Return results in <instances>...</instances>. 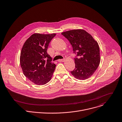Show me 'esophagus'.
<instances>
[{"label":"esophagus","mask_w":122,"mask_h":122,"mask_svg":"<svg viewBox=\"0 0 122 122\" xmlns=\"http://www.w3.org/2000/svg\"><path fill=\"white\" fill-rule=\"evenodd\" d=\"M65 59H58V62H64L65 61Z\"/></svg>","instance_id":"obj_1"}]
</instances>
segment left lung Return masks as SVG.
Returning a JSON list of instances; mask_svg holds the SVG:
<instances>
[{
	"label": "left lung",
	"instance_id": "obj_1",
	"mask_svg": "<svg viewBox=\"0 0 122 122\" xmlns=\"http://www.w3.org/2000/svg\"><path fill=\"white\" fill-rule=\"evenodd\" d=\"M71 45L76 55L75 68L71 71L76 78L85 80L97 69L100 62V48L98 43L85 30H73L61 33Z\"/></svg>",
	"mask_w": 122,
	"mask_h": 122
}]
</instances>
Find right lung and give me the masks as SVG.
<instances>
[{
    "label": "right lung",
    "instance_id": "1",
    "mask_svg": "<svg viewBox=\"0 0 122 122\" xmlns=\"http://www.w3.org/2000/svg\"><path fill=\"white\" fill-rule=\"evenodd\" d=\"M56 34L34 33L25 42L21 49L20 63L25 76L31 82L46 84L50 80L56 65L47 54L49 44Z\"/></svg>",
    "mask_w": 122,
    "mask_h": 122
}]
</instances>
